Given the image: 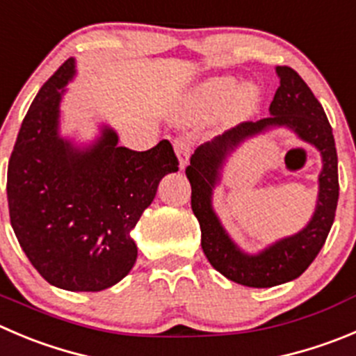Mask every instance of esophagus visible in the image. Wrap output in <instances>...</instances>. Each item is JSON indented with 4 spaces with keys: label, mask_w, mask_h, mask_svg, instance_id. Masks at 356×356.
Segmentation results:
<instances>
[{
    "label": "esophagus",
    "mask_w": 356,
    "mask_h": 356,
    "mask_svg": "<svg viewBox=\"0 0 356 356\" xmlns=\"http://www.w3.org/2000/svg\"><path fill=\"white\" fill-rule=\"evenodd\" d=\"M175 152L178 155V161H180V169H185V165L188 164V159L192 154V145L187 138H176L175 140Z\"/></svg>",
    "instance_id": "1"
}]
</instances>
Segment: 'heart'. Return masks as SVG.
Returning <instances> with one entry per match:
<instances>
[{"label": "heart", "mask_w": 356, "mask_h": 356, "mask_svg": "<svg viewBox=\"0 0 356 356\" xmlns=\"http://www.w3.org/2000/svg\"><path fill=\"white\" fill-rule=\"evenodd\" d=\"M260 99V92L253 86H241L234 76H216L197 89L194 108L199 113H216L231 106L234 117L243 118L253 113Z\"/></svg>", "instance_id": "obj_1"}]
</instances>
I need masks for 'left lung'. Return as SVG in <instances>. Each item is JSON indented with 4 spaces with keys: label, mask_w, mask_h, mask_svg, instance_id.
Returning a JSON list of instances; mask_svg holds the SVG:
<instances>
[{
    "label": "left lung",
    "mask_w": 356,
    "mask_h": 356,
    "mask_svg": "<svg viewBox=\"0 0 356 356\" xmlns=\"http://www.w3.org/2000/svg\"><path fill=\"white\" fill-rule=\"evenodd\" d=\"M276 73L280 87L269 106L270 117L243 122L197 147L191 165L185 169L192 185L191 204L201 225V246L206 259L227 280L252 289L292 282L311 266L330 232L339 199L336 143L323 106L296 70L277 66ZM273 127H286L321 150L324 168L318 177L317 209L302 232L273 243L257 256H248L228 238L219 223L211 206L212 188L219 181L225 159L243 140Z\"/></svg>",
    "instance_id": "left-lung-1"
}]
</instances>
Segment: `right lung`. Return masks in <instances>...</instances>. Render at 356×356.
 <instances>
[{"label": "right lung", "mask_w": 356, "mask_h": 356, "mask_svg": "<svg viewBox=\"0 0 356 356\" xmlns=\"http://www.w3.org/2000/svg\"><path fill=\"white\" fill-rule=\"evenodd\" d=\"M73 76L71 57L36 94L10 155L6 195L20 248L47 282L99 292L133 269L131 231L178 159L168 140L147 152L118 147L106 125L86 148L60 138L59 104Z\"/></svg>", "instance_id": "1"}]
</instances>
